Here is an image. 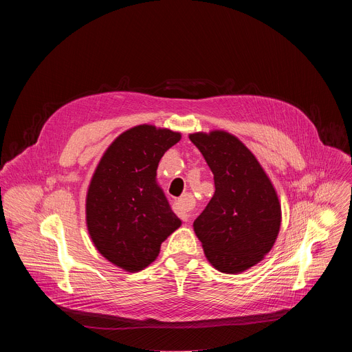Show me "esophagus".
I'll return each instance as SVG.
<instances>
[{
	"label": "esophagus",
	"instance_id": "1",
	"mask_svg": "<svg viewBox=\"0 0 352 352\" xmlns=\"http://www.w3.org/2000/svg\"><path fill=\"white\" fill-rule=\"evenodd\" d=\"M193 205V197L190 195H184L181 199H178L177 202L174 204V212L184 220V221H189L190 217V209Z\"/></svg>",
	"mask_w": 352,
	"mask_h": 352
}]
</instances>
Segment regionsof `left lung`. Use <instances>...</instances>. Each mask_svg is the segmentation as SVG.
I'll return each mask as SVG.
<instances>
[{
	"instance_id": "1",
	"label": "left lung",
	"mask_w": 352,
	"mask_h": 352,
	"mask_svg": "<svg viewBox=\"0 0 352 352\" xmlns=\"http://www.w3.org/2000/svg\"><path fill=\"white\" fill-rule=\"evenodd\" d=\"M214 175V195L193 221L209 263L239 274L270 252L281 226L277 190L255 155L223 129L189 133Z\"/></svg>"
}]
</instances>
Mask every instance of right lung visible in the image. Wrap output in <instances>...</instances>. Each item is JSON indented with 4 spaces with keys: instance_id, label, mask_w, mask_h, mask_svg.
<instances>
[{
    "instance_id": "obj_1",
    "label": "right lung",
    "mask_w": 352,
    "mask_h": 352,
    "mask_svg": "<svg viewBox=\"0 0 352 352\" xmlns=\"http://www.w3.org/2000/svg\"><path fill=\"white\" fill-rule=\"evenodd\" d=\"M181 132L150 124L118 135L100 159L86 192V227L98 254L136 273L153 263L162 243L181 227L157 167Z\"/></svg>"
}]
</instances>
